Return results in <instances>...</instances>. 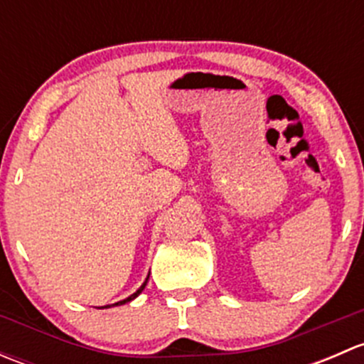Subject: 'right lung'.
<instances>
[{
    "mask_svg": "<svg viewBox=\"0 0 364 364\" xmlns=\"http://www.w3.org/2000/svg\"><path fill=\"white\" fill-rule=\"evenodd\" d=\"M148 280H149V277H148V278H146V282H144V284H142V285H141V287H139V289H137V291H135V292H134V294H132V296H128V297H127V299H123V301H117V303H114V304H116V306H119V304H124V303H128V301L135 299V297H137L139 294H141V292H142V291H144V287H146V284H148ZM114 304H112V306H114ZM104 308H109V304H107V306H104Z\"/></svg>",
    "mask_w": 364,
    "mask_h": 364,
    "instance_id": "obj_1",
    "label": "right lung"
}]
</instances>
